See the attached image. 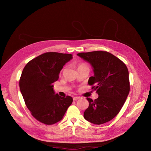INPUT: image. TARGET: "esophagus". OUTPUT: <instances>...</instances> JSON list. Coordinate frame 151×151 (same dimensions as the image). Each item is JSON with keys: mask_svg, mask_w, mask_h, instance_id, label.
<instances>
[{"mask_svg": "<svg viewBox=\"0 0 151 151\" xmlns=\"http://www.w3.org/2000/svg\"><path fill=\"white\" fill-rule=\"evenodd\" d=\"M79 99H80V97H79V96H75V97L73 98V99H74V101H76V100Z\"/></svg>", "mask_w": 151, "mask_h": 151, "instance_id": "1", "label": "esophagus"}]
</instances>
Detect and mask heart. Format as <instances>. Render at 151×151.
Listing matches in <instances>:
<instances>
[{
    "label": "heart",
    "mask_w": 151,
    "mask_h": 151,
    "mask_svg": "<svg viewBox=\"0 0 151 151\" xmlns=\"http://www.w3.org/2000/svg\"><path fill=\"white\" fill-rule=\"evenodd\" d=\"M86 64H85V63H79V64L78 65V67H77V68H83V67H86ZM63 70H64V68H63V69L61 70V73H62L63 72Z\"/></svg>",
    "instance_id": "heart-1"
}]
</instances>
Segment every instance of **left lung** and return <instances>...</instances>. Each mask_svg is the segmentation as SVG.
I'll use <instances>...</instances> for the list:
<instances>
[{
	"instance_id": "obj_1",
	"label": "left lung",
	"mask_w": 151,
	"mask_h": 151,
	"mask_svg": "<svg viewBox=\"0 0 151 151\" xmlns=\"http://www.w3.org/2000/svg\"><path fill=\"white\" fill-rule=\"evenodd\" d=\"M77 55L93 67L94 76L88 84L98 98H87L89 106L84 112L86 120L101 125L115 118L124 104L130 91L129 70L120 59L106 51L79 53Z\"/></svg>"
}]
</instances>
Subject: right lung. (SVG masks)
<instances>
[{
  "label": "right lung",
  "mask_w": 151,
  "mask_h": 151,
  "mask_svg": "<svg viewBox=\"0 0 151 151\" xmlns=\"http://www.w3.org/2000/svg\"><path fill=\"white\" fill-rule=\"evenodd\" d=\"M71 54L47 52L32 59L25 65L19 80V88L27 108L36 120L53 125L62 119L73 99L54 94L53 83Z\"/></svg>",
  "instance_id": "obj_1"
}]
</instances>
